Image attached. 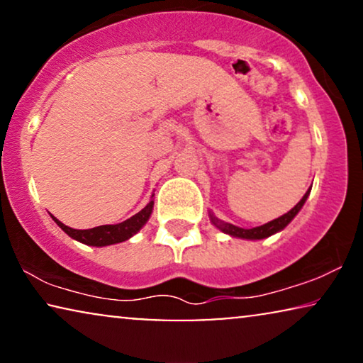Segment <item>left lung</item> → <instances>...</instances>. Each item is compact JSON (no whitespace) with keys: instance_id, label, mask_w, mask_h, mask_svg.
<instances>
[{"instance_id":"left-lung-1","label":"left lung","mask_w":363,"mask_h":363,"mask_svg":"<svg viewBox=\"0 0 363 363\" xmlns=\"http://www.w3.org/2000/svg\"><path fill=\"white\" fill-rule=\"evenodd\" d=\"M309 193H311V190H307L306 195L302 196V200L297 203V205L292 208L291 211H287L286 215L276 218V220L266 223V225H262V226L251 228V230H245V228L235 226V225H231V223L220 221L218 218H215L213 215H210V218H211L213 225H215L218 230L226 233V235L235 236V238H242V240H264V238L274 235V233L281 231V230H284V228L289 225L292 220H294V216L301 211V208L304 206V203L307 200V196H309Z\"/></svg>"}]
</instances>
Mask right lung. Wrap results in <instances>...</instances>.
Returning a JSON list of instances; mask_svg holds the SVG:
<instances>
[{
  "label": "right lung",
  "mask_w": 363,
  "mask_h": 363,
  "mask_svg": "<svg viewBox=\"0 0 363 363\" xmlns=\"http://www.w3.org/2000/svg\"><path fill=\"white\" fill-rule=\"evenodd\" d=\"M153 210V201L148 203V205L133 215L128 220L118 223V225H102L97 228H91V230H74V228H69L54 218L52 220L57 223V226L61 228L64 233H67L72 240H76L79 242H84L87 246H108V245H116V242H122L127 241L128 238H132L135 233L142 230V226L148 221V218L152 215Z\"/></svg>",
  "instance_id": "obj_1"
}]
</instances>
